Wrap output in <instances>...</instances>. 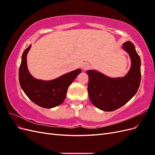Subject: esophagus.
<instances>
[{
    "instance_id": "obj_1",
    "label": "esophagus",
    "mask_w": 155,
    "mask_h": 155,
    "mask_svg": "<svg viewBox=\"0 0 155 155\" xmlns=\"http://www.w3.org/2000/svg\"><path fill=\"white\" fill-rule=\"evenodd\" d=\"M88 68H89V64H88V63H84V64L82 65V68H83L84 70H88Z\"/></svg>"
}]
</instances>
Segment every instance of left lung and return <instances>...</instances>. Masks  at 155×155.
<instances>
[{"label": "left lung", "mask_w": 155, "mask_h": 155, "mask_svg": "<svg viewBox=\"0 0 155 155\" xmlns=\"http://www.w3.org/2000/svg\"><path fill=\"white\" fill-rule=\"evenodd\" d=\"M123 48L129 53L131 68L124 78H110L96 70H87L88 93L92 104L104 111H113L127 104L137 92L141 80V60L134 45L127 41Z\"/></svg>", "instance_id": "left-lung-1"}]
</instances>
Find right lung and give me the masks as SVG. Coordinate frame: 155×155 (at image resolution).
Wrapping results in <instances>:
<instances>
[{
	"instance_id": "add662e5",
	"label": "right lung",
	"mask_w": 155,
	"mask_h": 155,
	"mask_svg": "<svg viewBox=\"0 0 155 155\" xmlns=\"http://www.w3.org/2000/svg\"><path fill=\"white\" fill-rule=\"evenodd\" d=\"M31 48L28 47L22 54L18 70V79L22 89L33 102L46 109L59 105L64 101L68 88L81 70L78 69L51 81L36 79L27 68L26 55Z\"/></svg>"
}]
</instances>
